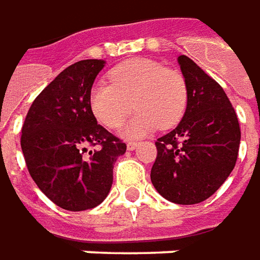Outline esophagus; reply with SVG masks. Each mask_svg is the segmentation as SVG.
I'll list each match as a JSON object with an SVG mask.
<instances>
[{
	"instance_id": "obj_1",
	"label": "esophagus",
	"mask_w": 260,
	"mask_h": 260,
	"mask_svg": "<svg viewBox=\"0 0 260 260\" xmlns=\"http://www.w3.org/2000/svg\"><path fill=\"white\" fill-rule=\"evenodd\" d=\"M137 147H138V142H128V144H126V149H128V151H134Z\"/></svg>"
}]
</instances>
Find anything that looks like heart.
<instances>
[{"instance_id": "b5f03b06", "label": "heart", "mask_w": 260, "mask_h": 260, "mask_svg": "<svg viewBox=\"0 0 260 260\" xmlns=\"http://www.w3.org/2000/svg\"><path fill=\"white\" fill-rule=\"evenodd\" d=\"M109 82L93 86L90 109L106 128H118L134 108L137 115L125 126L126 137H141L159 128L167 129L181 121L187 109L184 77L149 58H132L109 72ZM133 102L131 103L130 101Z\"/></svg>"}]
</instances>
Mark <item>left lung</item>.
Listing matches in <instances>:
<instances>
[{
    "instance_id": "left-lung-1",
    "label": "left lung",
    "mask_w": 260,
    "mask_h": 260,
    "mask_svg": "<svg viewBox=\"0 0 260 260\" xmlns=\"http://www.w3.org/2000/svg\"><path fill=\"white\" fill-rule=\"evenodd\" d=\"M187 85V109L177 128L157 139L151 181L175 204L207 200L236 166L240 126L223 87L191 58L178 57Z\"/></svg>"
}]
</instances>
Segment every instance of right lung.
Instances as JSON below:
<instances>
[{"label": "right lung", "instance_id": "add662e5", "mask_svg": "<svg viewBox=\"0 0 260 260\" xmlns=\"http://www.w3.org/2000/svg\"><path fill=\"white\" fill-rule=\"evenodd\" d=\"M103 60L64 69L30 106L21 129L28 173L54 204L69 211L93 209L106 199L113 164L126 144L99 125L89 105ZM87 146H96L85 156Z\"/></svg>", "mask_w": 260, "mask_h": 260}]
</instances>
